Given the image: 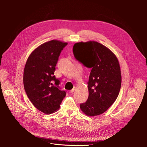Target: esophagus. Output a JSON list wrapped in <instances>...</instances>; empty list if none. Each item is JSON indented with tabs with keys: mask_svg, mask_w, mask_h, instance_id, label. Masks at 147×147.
I'll use <instances>...</instances> for the list:
<instances>
[{
	"mask_svg": "<svg viewBox=\"0 0 147 147\" xmlns=\"http://www.w3.org/2000/svg\"><path fill=\"white\" fill-rule=\"evenodd\" d=\"M76 88V87H73V89L70 91V94H73V93L75 91Z\"/></svg>",
	"mask_w": 147,
	"mask_h": 147,
	"instance_id": "obj_1",
	"label": "esophagus"
}]
</instances>
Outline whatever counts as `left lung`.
Instances as JSON below:
<instances>
[{"label": "left lung", "mask_w": 147, "mask_h": 147, "mask_svg": "<svg viewBox=\"0 0 147 147\" xmlns=\"http://www.w3.org/2000/svg\"><path fill=\"white\" fill-rule=\"evenodd\" d=\"M75 58L91 68L87 82L88 98L80 109L89 116L106 112L117 99L121 88V75L116 56L96 41L77 42L73 49Z\"/></svg>", "instance_id": "left-lung-1"}]
</instances>
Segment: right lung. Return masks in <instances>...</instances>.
<instances>
[{"instance_id": "1", "label": "right lung", "mask_w": 147, "mask_h": 147, "mask_svg": "<svg viewBox=\"0 0 147 147\" xmlns=\"http://www.w3.org/2000/svg\"><path fill=\"white\" fill-rule=\"evenodd\" d=\"M67 45L58 40L45 42L35 49L27 59L24 70L25 91L33 105L45 114L59 110L66 91L59 88L60 81L54 76L61 50Z\"/></svg>"}]
</instances>
